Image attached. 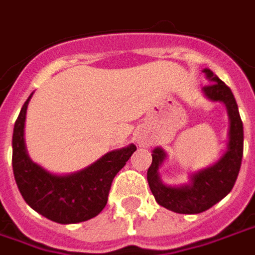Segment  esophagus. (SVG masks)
<instances>
[{
  "mask_svg": "<svg viewBox=\"0 0 255 255\" xmlns=\"http://www.w3.org/2000/svg\"><path fill=\"white\" fill-rule=\"evenodd\" d=\"M139 143H140V144H142V143H143V142H139Z\"/></svg>",
  "mask_w": 255,
  "mask_h": 255,
  "instance_id": "obj_1",
  "label": "esophagus"
}]
</instances>
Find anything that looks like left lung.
Wrapping results in <instances>:
<instances>
[{
    "instance_id": "left-lung-1",
    "label": "left lung",
    "mask_w": 255,
    "mask_h": 255,
    "mask_svg": "<svg viewBox=\"0 0 255 255\" xmlns=\"http://www.w3.org/2000/svg\"><path fill=\"white\" fill-rule=\"evenodd\" d=\"M203 72L210 80V84L202 89L203 94L210 101L223 102L230 119L225 153L212 166L192 173L190 182L183 186H166L160 179V166L166 158L161 147L153 150V161L147 171V182L157 203L180 214L202 213L227 197L238 179L243 157V123L235 97L210 69L205 68Z\"/></svg>"
}]
</instances>
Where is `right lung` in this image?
<instances>
[{"mask_svg":"<svg viewBox=\"0 0 255 255\" xmlns=\"http://www.w3.org/2000/svg\"><path fill=\"white\" fill-rule=\"evenodd\" d=\"M25 101L14 123L12 138V166L16 184L24 201L35 212L58 224H75L93 219L108 202L112 182L136 150L135 144L113 150L82 171L54 175L35 164L24 143Z\"/></svg>","mask_w":255,"mask_h":255,"instance_id":"right-lung-1","label":"right lung"}]
</instances>
